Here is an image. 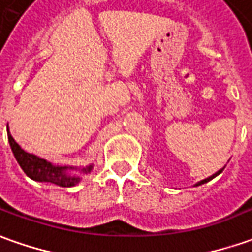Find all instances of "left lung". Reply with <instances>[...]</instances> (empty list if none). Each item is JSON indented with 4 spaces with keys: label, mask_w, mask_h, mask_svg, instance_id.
<instances>
[{
    "label": "left lung",
    "mask_w": 252,
    "mask_h": 252,
    "mask_svg": "<svg viewBox=\"0 0 252 252\" xmlns=\"http://www.w3.org/2000/svg\"><path fill=\"white\" fill-rule=\"evenodd\" d=\"M222 171H223V168L220 169V171H218V172H215V174H214V175L210 176V178H207V179H203V181H201V182H198V184H196V186H198V185H203V184H205V182H208V181H211L212 178H215V176H217V175H220V172H222Z\"/></svg>",
    "instance_id": "obj_1"
}]
</instances>
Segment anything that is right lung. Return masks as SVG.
<instances>
[{"instance_id": "right-lung-1", "label": "right lung", "mask_w": 252, "mask_h": 252, "mask_svg": "<svg viewBox=\"0 0 252 252\" xmlns=\"http://www.w3.org/2000/svg\"><path fill=\"white\" fill-rule=\"evenodd\" d=\"M8 140H9L15 158L18 160L19 165L22 167V169L25 171V174L29 178L38 181V182H49V184L58 185L62 188H71L78 184L80 178L68 175L67 167H55L47 160L25 152L9 133V128H8ZM91 169H92V165L83 168V172H90Z\"/></svg>"}]
</instances>
